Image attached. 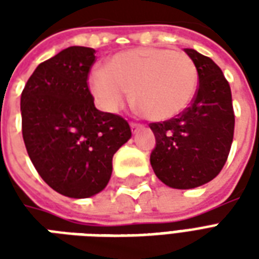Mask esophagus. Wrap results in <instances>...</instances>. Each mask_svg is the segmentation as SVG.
I'll use <instances>...</instances> for the list:
<instances>
[{
	"instance_id": "34e87169",
	"label": "esophagus",
	"mask_w": 259,
	"mask_h": 259,
	"mask_svg": "<svg viewBox=\"0 0 259 259\" xmlns=\"http://www.w3.org/2000/svg\"><path fill=\"white\" fill-rule=\"evenodd\" d=\"M130 127H132V132H133V133H136L137 130L141 129V127H143V124L135 123V122H132V123H130Z\"/></svg>"
}]
</instances>
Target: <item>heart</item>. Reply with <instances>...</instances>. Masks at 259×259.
<instances>
[{
    "label": "heart",
    "mask_w": 259,
    "mask_h": 259,
    "mask_svg": "<svg viewBox=\"0 0 259 259\" xmlns=\"http://www.w3.org/2000/svg\"><path fill=\"white\" fill-rule=\"evenodd\" d=\"M198 87L193 59L166 48H136L113 55L90 76L98 105L116 112L133 90V102L152 120H166L190 105Z\"/></svg>",
    "instance_id": "obj_1"
}]
</instances>
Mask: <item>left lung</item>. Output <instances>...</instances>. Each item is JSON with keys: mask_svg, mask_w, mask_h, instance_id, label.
Listing matches in <instances>:
<instances>
[{"mask_svg": "<svg viewBox=\"0 0 259 259\" xmlns=\"http://www.w3.org/2000/svg\"><path fill=\"white\" fill-rule=\"evenodd\" d=\"M198 70L190 107L176 118L150 123L155 148L150 162L157 178L172 189H194L217 178L226 163L234 133L232 91L211 58L185 48Z\"/></svg>", "mask_w": 259, "mask_h": 259, "instance_id": "8db88e82", "label": "left lung"}]
</instances>
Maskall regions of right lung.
Masks as SVG:
<instances>
[{"mask_svg":"<svg viewBox=\"0 0 259 259\" xmlns=\"http://www.w3.org/2000/svg\"><path fill=\"white\" fill-rule=\"evenodd\" d=\"M96 50L69 47L33 72L20 97L26 150L59 194L87 198L105 189L113 154L132 137L129 123L94 105L87 84Z\"/></svg>","mask_w":259,"mask_h":259,"instance_id":"obj_1","label":"right lung"}]
</instances>
